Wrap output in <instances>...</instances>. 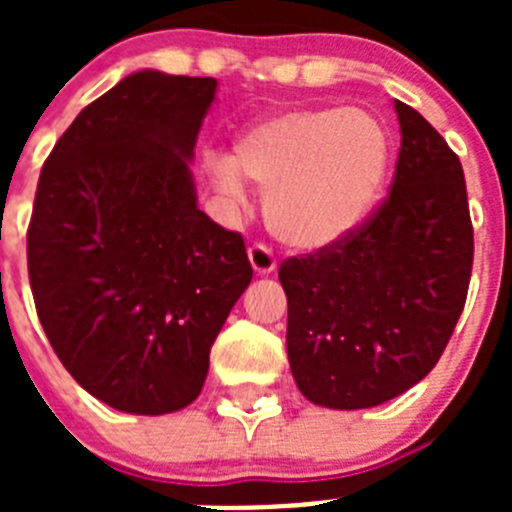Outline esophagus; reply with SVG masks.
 Returning a JSON list of instances; mask_svg holds the SVG:
<instances>
[{"instance_id": "1", "label": "esophagus", "mask_w": 512, "mask_h": 512, "mask_svg": "<svg viewBox=\"0 0 512 512\" xmlns=\"http://www.w3.org/2000/svg\"><path fill=\"white\" fill-rule=\"evenodd\" d=\"M248 261H251L253 271H256L259 277H269L271 271L277 269V256H274V251H271L269 246H264V243H253V246L248 248Z\"/></svg>"}]
</instances>
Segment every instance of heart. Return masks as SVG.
Wrapping results in <instances>:
<instances>
[{
	"instance_id": "1",
	"label": "heart",
	"mask_w": 512,
	"mask_h": 512,
	"mask_svg": "<svg viewBox=\"0 0 512 512\" xmlns=\"http://www.w3.org/2000/svg\"><path fill=\"white\" fill-rule=\"evenodd\" d=\"M390 161L392 138L379 117L320 107L256 120L207 171L225 194H241V176L264 189L266 223L284 243L325 248L369 217Z\"/></svg>"
}]
</instances>
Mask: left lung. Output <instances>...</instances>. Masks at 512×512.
I'll list each match as a JSON object with an SVG mask.
<instances>
[{"label":"left lung","instance_id":"left-lung-1","mask_svg":"<svg viewBox=\"0 0 512 512\" xmlns=\"http://www.w3.org/2000/svg\"><path fill=\"white\" fill-rule=\"evenodd\" d=\"M400 158L390 197L343 241L289 259L287 356L302 395L330 410L374 408L441 359L474 259L459 156L395 99Z\"/></svg>","mask_w":512,"mask_h":512}]
</instances>
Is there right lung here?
Wrapping results in <instances>:
<instances>
[{
    "label": "right lung",
    "mask_w": 512,
    "mask_h": 512,
    "mask_svg": "<svg viewBox=\"0 0 512 512\" xmlns=\"http://www.w3.org/2000/svg\"><path fill=\"white\" fill-rule=\"evenodd\" d=\"M217 81L135 71L79 112L40 171L27 271L45 336L104 405L197 400L253 269L197 207L189 164Z\"/></svg>",
    "instance_id": "obj_1"
}]
</instances>
